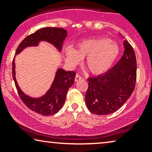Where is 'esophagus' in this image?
<instances>
[{
    "instance_id": "34e87169",
    "label": "esophagus",
    "mask_w": 152,
    "mask_h": 152,
    "mask_svg": "<svg viewBox=\"0 0 152 152\" xmlns=\"http://www.w3.org/2000/svg\"><path fill=\"white\" fill-rule=\"evenodd\" d=\"M81 79H82L81 76H80L79 75H78V74L76 75V77H75V81H76V82L80 81V80H81Z\"/></svg>"
}]
</instances>
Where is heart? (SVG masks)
Instances as JSON below:
<instances>
[{"mask_svg": "<svg viewBox=\"0 0 152 152\" xmlns=\"http://www.w3.org/2000/svg\"><path fill=\"white\" fill-rule=\"evenodd\" d=\"M118 43L107 38H90L76 46V50L71 47L65 48L67 60L73 65L80 64L86 57L85 67L94 75L106 73L119 55Z\"/></svg>", "mask_w": 152, "mask_h": 152, "instance_id": "heart-1", "label": "heart"}]
</instances>
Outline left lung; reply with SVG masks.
<instances>
[{"label":"left lung","instance_id":"obj_1","mask_svg":"<svg viewBox=\"0 0 152 152\" xmlns=\"http://www.w3.org/2000/svg\"><path fill=\"white\" fill-rule=\"evenodd\" d=\"M124 51L112 69L103 75L88 78L85 100L87 108L96 115L118 110L129 99L137 81V59L130 43L124 41Z\"/></svg>","mask_w":152,"mask_h":152}]
</instances>
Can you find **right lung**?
Masks as SVG:
<instances>
[{
  "label": "right lung",
  "mask_w": 152,
  "mask_h": 152,
  "mask_svg": "<svg viewBox=\"0 0 152 152\" xmlns=\"http://www.w3.org/2000/svg\"><path fill=\"white\" fill-rule=\"evenodd\" d=\"M66 36L67 31L61 28H43L24 38L17 48L15 55L20 53L26 47L37 46L40 41H42L51 43L59 51H61L63 43ZM15 68L14 58L12 64L13 78L19 96L29 109L43 116L55 114L61 109L65 102L68 90L74 83L76 76L74 71H66L58 69L51 86L46 94L39 98H31L24 94L18 86L15 79Z\"/></svg>",
  "instance_id": "1"
}]
</instances>
